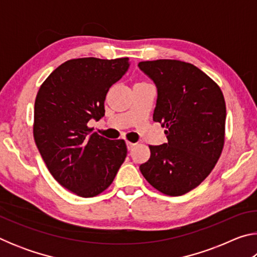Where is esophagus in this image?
Instances as JSON below:
<instances>
[{"label":"esophagus","instance_id":"34e87169","mask_svg":"<svg viewBox=\"0 0 257 257\" xmlns=\"http://www.w3.org/2000/svg\"><path fill=\"white\" fill-rule=\"evenodd\" d=\"M135 146H136V144H134V143H130V142H127V149H128V151H132Z\"/></svg>","mask_w":257,"mask_h":257}]
</instances>
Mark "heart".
Returning a JSON list of instances; mask_svg holds the SVG:
<instances>
[{
    "instance_id": "heart-1",
    "label": "heart",
    "mask_w": 257,
    "mask_h": 257,
    "mask_svg": "<svg viewBox=\"0 0 257 257\" xmlns=\"http://www.w3.org/2000/svg\"><path fill=\"white\" fill-rule=\"evenodd\" d=\"M138 84H143V82H138Z\"/></svg>"
}]
</instances>
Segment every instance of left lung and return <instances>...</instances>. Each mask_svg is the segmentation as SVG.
Segmentation results:
<instances>
[{
    "instance_id": "left-lung-1",
    "label": "left lung",
    "mask_w": 257,
    "mask_h": 257,
    "mask_svg": "<svg viewBox=\"0 0 257 257\" xmlns=\"http://www.w3.org/2000/svg\"><path fill=\"white\" fill-rule=\"evenodd\" d=\"M141 70L158 88L153 114L168 143L150 146L139 170L161 193L181 196L210 175L224 145L225 102L220 87L194 64L179 60L143 61Z\"/></svg>"
}]
</instances>
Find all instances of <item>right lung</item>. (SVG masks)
Instances as JSON below:
<instances>
[{"instance_id": "obj_1", "label": "right lung", "mask_w": 257, "mask_h": 257, "mask_svg": "<svg viewBox=\"0 0 257 257\" xmlns=\"http://www.w3.org/2000/svg\"><path fill=\"white\" fill-rule=\"evenodd\" d=\"M129 64L128 58L69 60L46 78L35 99L37 149L54 179L80 197L105 190L127 156L123 139L90 134L87 123L104 115L108 89Z\"/></svg>"}]
</instances>
